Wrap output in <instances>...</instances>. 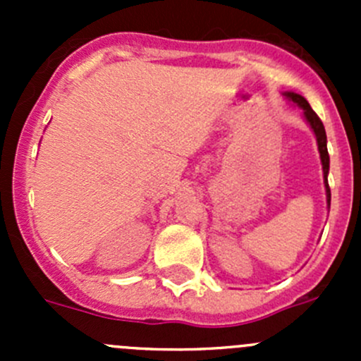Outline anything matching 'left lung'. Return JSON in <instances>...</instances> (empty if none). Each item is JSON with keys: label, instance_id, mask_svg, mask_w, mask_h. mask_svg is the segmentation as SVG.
Segmentation results:
<instances>
[{"label": "left lung", "instance_id": "8db88e82", "mask_svg": "<svg viewBox=\"0 0 361 361\" xmlns=\"http://www.w3.org/2000/svg\"><path fill=\"white\" fill-rule=\"evenodd\" d=\"M288 99H292L295 104L304 110L305 120L309 122L311 129L314 130L316 134V141H318V150H319V157H322V164H323V176H325V187H326V202L330 206V187H329V167H330V157H329V150H326V133H325V127H323V122L319 120V116L312 111V108L309 106L307 101L304 99L302 96L293 92H286L285 94Z\"/></svg>", "mask_w": 361, "mask_h": 361}]
</instances>
